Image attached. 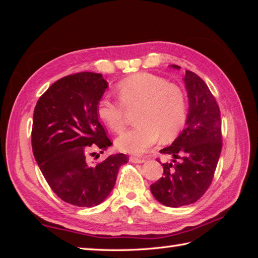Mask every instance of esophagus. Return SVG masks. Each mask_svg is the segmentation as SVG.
Here are the masks:
<instances>
[{
    "label": "esophagus",
    "mask_w": 258,
    "mask_h": 258,
    "mask_svg": "<svg viewBox=\"0 0 258 258\" xmlns=\"http://www.w3.org/2000/svg\"><path fill=\"white\" fill-rule=\"evenodd\" d=\"M130 161L131 163H134V164H142L145 163V159H141V158H138V157H130Z\"/></svg>",
    "instance_id": "esophagus-1"
}]
</instances>
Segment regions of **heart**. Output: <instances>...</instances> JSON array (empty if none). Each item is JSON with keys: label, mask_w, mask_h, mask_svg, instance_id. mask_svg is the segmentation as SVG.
<instances>
[{"label": "heart", "mask_w": 258, "mask_h": 258, "mask_svg": "<svg viewBox=\"0 0 258 258\" xmlns=\"http://www.w3.org/2000/svg\"><path fill=\"white\" fill-rule=\"evenodd\" d=\"M120 103L103 98L98 103V116L112 132L123 131L126 111L138 109V125L116 139L117 149L142 155L158 143L176 137L186 119V99L180 86L158 75L140 73L120 81L116 86Z\"/></svg>", "instance_id": "b5f03b06"}]
</instances>
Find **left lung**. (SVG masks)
Here are the masks:
<instances>
[{
    "label": "left lung",
    "instance_id": "obj_1",
    "mask_svg": "<svg viewBox=\"0 0 258 258\" xmlns=\"http://www.w3.org/2000/svg\"><path fill=\"white\" fill-rule=\"evenodd\" d=\"M183 82L189 99L185 127L171 146L160 150L173 159L163 164V177L150 185L156 200L167 207L186 206L202 197L211 185L222 150L221 113L215 98L195 73L185 71Z\"/></svg>",
    "mask_w": 258,
    "mask_h": 258
}]
</instances>
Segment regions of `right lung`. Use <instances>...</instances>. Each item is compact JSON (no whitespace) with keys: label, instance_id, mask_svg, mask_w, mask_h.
I'll list each match as a JSON object with an SVG mask.
<instances>
[{"label":"right lung","instance_id":"1","mask_svg":"<svg viewBox=\"0 0 258 258\" xmlns=\"http://www.w3.org/2000/svg\"><path fill=\"white\" fill-rule=\"evenodd\" d=\"M107 89L101 74L77 73L53 83L34 109L32 147L38 167L54 194L78 207L104 202L127 163L124 154L97 165L87 161L91 151L102 154L112 145L97 111Z\"/></svg>","mask_w":258,"mask_h":258}]
</instances>
